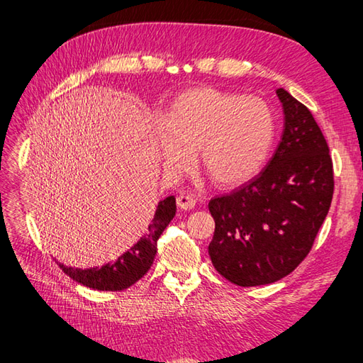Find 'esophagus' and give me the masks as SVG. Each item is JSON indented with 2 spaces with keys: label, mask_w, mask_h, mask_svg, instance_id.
<instances>
[{
  "label": "esophagus",
  "mask_w": 363,
  "mask_h": 363,
  "mask_svg": "<svg viewBox=\"0 0 363 363\" xmlns=\"http://www.w3.org/2000/svg\"><path fill=\"white\" fill-rule=\"evenodd\" d=\"M176 204L182 211H191L195 207L196 201H195V198H191L190 195H179L176 198Z\"/></svg>",
  "instance_id": "obj_1"
}]
</instances>
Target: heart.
Returning a JSON list of instances; mask_svg holds the SVG:
<instances>
[{
  "mask_svg": "<svg viewBox=\"0 0 363 363\" xmlns=\"http://www.w3.org/2000/svg\"><path fill=\"white\" fill-rule=\"evenodd\" d=\"M276 115L267 101L203 87L177 95L156 126L162 168L177 177L199 164L220 186L230 187L256 176L276 137Z\"/></svg>",
  "mask_w": 363,
  "mask_h": 363,
  "instance_id": "b5f03b06",
  "label": "heart"
}]
</instances>
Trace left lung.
I'll return each instance as SVG.
<instances>
[{"mask_svg": "<svg viewBox=\"0 0 363 363\" xmlns=\"http://www.w3.org/2000/svg\"><path fill=\"white\" fill-rule=\"evenodd\" d=\"M284 111L281 142L256 179L213 198L209 256L235 285L256 287L290 274L309 254L329 212L334 169L326 138L311 111L277 89Z\"/></svg>", "mask_w": 363, "mask_h": 363, "instance_id": "1", "label": "left lung"}]
</instances>
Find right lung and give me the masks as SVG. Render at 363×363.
<instances>
[{
	"label": "right lung",
	"instance_id": "add662e5",
	"mask_svg": "<svg viewBox=\"0 0 363 363\" xmlns=\"http://www.w3.org/2000/svg\"><path fill=\"white\" fill-rule=\"evenodd\" d=\"M176 215L174 196H167L159 201L157 209L150 223L148 230L140 237V240L123 252L121 256L104 264L103 267L94 268H73L59 264L62 272L78 284L86 285L94 290L118 291L125 290L135 284L151 268L154 257L157 252V240Z\"/></svg>",
	"mask_w": 363,
	"mask_h": 363
}]
</instances>
